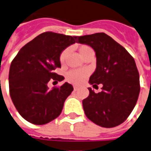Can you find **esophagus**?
Wrapping results in <instances>:
<instances>
[{"instance_id":"1","label":"esophagus","mask_w":151,"mask_h":151,"mask_svg":"<svg viewBox=\"0 0 151 151\" xmlns=\"http://www.w3.org/2000/svg\"><path fill=\"white\" fill-rule=\"evenodd\" d=\"M78 89H79V88H78V87H76V86H74V91H76Z\"/></svg>"}]
</instances>
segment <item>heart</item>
Wrapping results in <instances>:
<instances>
[{"label": "heart", "instance_id": "heart-1", "mask_svg": "<svg viewBox=\"0 0 151 151\" xmlns=\"http://www.w3.org/2000/svg\"><path fill=\"white\" fill-rule=\"evenodd\" d=\"M78 52L80 53L82 58L84 59L86 56H88L89 54L93 52L92 48L89 47L88 45H83L78 47ZM69 49L66 48L60 53V62L61 64H64L66 62L67 57L68 55ZM89 75L88 70H71L67 73V80L69 82L74 84H80L82 83L86 77Z\"/></svg>", "mask_w": 151, "mask_h": 151}]
</instances>
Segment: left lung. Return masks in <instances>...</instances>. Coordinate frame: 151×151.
I'll return each mask as SVG.
<instances>
[{
  "label": "left lung",
  "mask_w": 151,
  "mask_h": 151,
  "mask_svg": "<svg viewBox=\"0 0 151 151\" xmlns=\"http://www.w3.org/2000/svg\"><path fill=\"white\" fill-rule=\"evenodd\" d=\"M77 42L95 50L96 69L91 76V84H103L102 91L83 100L86 116L102 127L111 128L123 123L135 106L139 91V73L130 53L104 32L77 37Z\"/></svg>",
  "instance_id": "1"
}]
</instances>
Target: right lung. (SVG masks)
Instances as JSON below:
<instances>
[{
  "label": "right lung",
  "instance_id": "add662e5",
  "mask_svg": "<svg viewBox=\"0 0 151 151\" xmlns=\"http://www.w3.org/2000/svg\"><path fill=\"white\" fill-rule=\"evenodd\" d=\"M76 38L43 32L21 47L12 60L9 75L10 97L19 114L29 123L44 125L60 114L73 87L65 83L50 90L47 83L64 80L54 71L61 68L60 53Z\"/></svg>",
  "mask_w": 151,
  "mask_h": 151
}]
</instances>
